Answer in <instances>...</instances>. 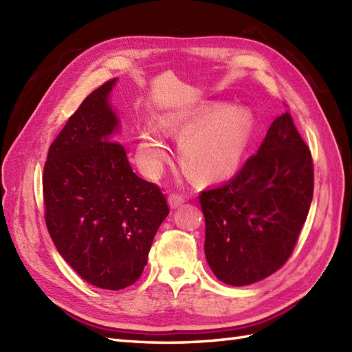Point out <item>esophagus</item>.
<instances>
[{
  "mask_svg": "<svg viewBox=\"0 0 352 352\" xmlns=\"http://www.w3.org/2000/svg\"><path fill=\"white\" fill-rule=\"evenodd\" d=\"M168 203L170 208H177L178 206H182L184 203V197L180 195V193H170L168 197Z\"/></svg>",
  "mask_w": 352,
  "mask_h": 352,
  "instance_id": "34e87169",
  "label": "esophagus"
}]
</instances>
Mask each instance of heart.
I'll return each instance as SVG.
<instances>
[{
    "mask_svg": "<svg viewBox=\"0 0 352 352\" xmlns=\"http://www.w3.org/2000/svg\"><path fill=\"white\" fill-rule=\"evenodd\" d=\"M206 121V115L168 116L160 129L182 138L178 160L189 177L199 182H214L230 177L237 169L251 138V119L242 111H223ZM166 157L159 134L142 130L138 142V160L154 170Z\"/></svg>",
    "mask_w": 352,
    "mask_h": 352,
    "instance_id": "b5f03b06",
    "label": "heart"
}]
</instances>
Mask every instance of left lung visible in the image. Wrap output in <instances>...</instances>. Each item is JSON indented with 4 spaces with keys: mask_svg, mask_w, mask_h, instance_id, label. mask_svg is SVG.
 I'll list each match as a JSON object with an SVG mask.
<instances>
[{
    "mask_svg": "<svg viewBox=\"0 0 352 352\" xmlns=\"http://www.w3.org/2000/svg\"><path fill=\"white\" fill-rule=\"evenodd\" d=\"M313 184L311 153L286 111L230 182L199 193L213 274L248 286L284 266L307 219Z\"/></svg>",
    "mask_w": 352,
    "mask_h": 352,
    "instance_id": "1",
    "label": "left lung"
}]
</instances>
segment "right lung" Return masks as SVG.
Listing matches in <instances>:
<instances>
[{
	"mask_svg": "<svg viewBox=\"0 0 352 352\" xmlns=\"http://www.w3.org/2000/svg\"><path fill=\"white\" fill-rule=\"evenodd\" d=\"M116 78L87 95L48 149L42 175L45 223L57 251L92 286L121 290L144 272L169 214L154 183L134 174L115 136L107 96Z\"/></svg>",
	"mask_w": 352,
	"mask_h": 352,
	"instance_id": "1",
	"label": "right lung"
}]
</instances>
